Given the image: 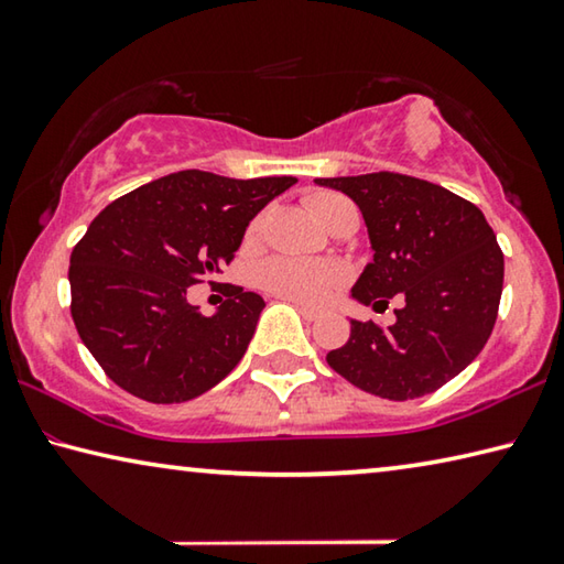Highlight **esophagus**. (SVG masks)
Returning <instances> with one entry per match:
<instances>
[{
  "mask_svg": "<svg viewBox=\"0 0 564 564\" xmlns=\"http://www.w3.org/2000/svg\"><path fill=\"white\" fill-rule=\"evenodd\" d=\"M285 303H293L305 321H318L321 318L318 308H311V305H303V303H295V301H285Z\"/></svg>",
  "mask_w": 564,
  "mask_h": 564,
  "instance_id": "1",
  "label": "esophagus"
}]
</instances>
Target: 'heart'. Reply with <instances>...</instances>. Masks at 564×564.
I'll list each match as a JSON object with an SVG mask.
<instances>
[{"mask_svg":"<svg viewBox=\"0 0 564 564\" xmlns=\"http://www.w3.org/2000/svg\"><path fill=\"white\" fill-rule=\"evenodd\" d=\"M346 202V198L333 194V191H313L305 196L308 212L326 224L333 208ZM346 281V271L330 261H308L291 259V256H275L259 265V283L263 291L279 295L283 301L295 303H323L328 295Z\"/></svg>","mask_w":564,"mask_h":564,"instance_id":"heart-1","label":"heart"}]
</instances>
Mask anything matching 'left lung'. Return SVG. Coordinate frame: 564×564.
I'll list each match as a JSON object with an SVG mask.
<instances>
[{
  "mask_svg": "<svg viewBox=\"0 0 564 564\" xmlns=\"http://www.w3.org/2000/svg\"><path fill=\"white\" fill-rule=\"evenodd\" d=\"M316 184L343 191L366 218L373 263L352 299L376 311L395 293L405 299L393 326L350 321L328 366L378 398L435 393L477 358L498 318L505 259L490 224L453 191L393 171Z\"/></svg>",
  "mask_w": 564,
  "mask_h": 564,
  "instance_id": "obj_1",
  "label": "left lung"
}]
</instances>
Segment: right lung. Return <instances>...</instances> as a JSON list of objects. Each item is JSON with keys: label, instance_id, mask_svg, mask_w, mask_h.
<instances>
[{"label": "right lung", "instance_id": "add662e5", "mask_svg": "<svg viewBox=\"0 0 564 564\" xmlns=\"http://www.w3.org/2000/svg\"><path fill=\"white\" fill-rule=\"evenodd\" d=\"M293 184L188 169L129 191L94 218L69 261L72 318L113 383L149 403H184L231 373L263 299L234 285L206 318L186 289L221 273L251 218Z\"/></svg>", "mask_w": 564, "mask_h": 564}]
</instances>
